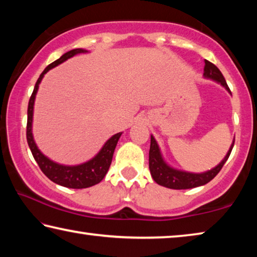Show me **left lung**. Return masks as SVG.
Wrapping results in <instances>:
<instances>
[{"instance_id":"1","label":"left lung","mask_w":257,"mask_h":257,"mask_svg":"<svg viewBox=\"0 0 257 257\" xmlns=\"http://www.w3.org/2000/svg\"><path fill=\"white\" fill-rule=\"evenodd\" d=\"M205 66H204V73L203 77L206 79H210L217 82L223 88L227 90L228 93L230 92L229 87L225 82V79L221 71L217 69L216 66L211 63L210 61L204 60ZM234 144V139L232 141L231 146L229 147V151L223 158L221 162L215 165L214 168L210 169V170L204 171V172H189L185 170H179L171 167L167 161L164 160L162 152H161L160 146L154 138L153 135H151V147H150V171L151 176L153 178V180L156 184L170 189H189L195 188V187H199L210 182L213 178H214L217 173L220 172L222 169L223 164L227 162L230 153H231L232 147Z\"/></svg>"}]
</instances>
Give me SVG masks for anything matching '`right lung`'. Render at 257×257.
Listing matches in <instances>:
<instances>
[{
  "label": "right lung",
  "mask_w": 257,
  "mask_h": 257,
  "mask_svg": "<svg viewBox=\"0 0 257 257\" xmlns=\"http://www.w3.org/2000/svg\"><path fill=\"white\" fill-rule=\"evenodd\" d=\"M89 51L85 49H75L64 53L60 59L55 60L54 62H52L45 68V70L41 73L40 78L36 81L35 85L34 92L30 96L29 103H28V120H27V142L29 145V149L32 151L33 156L37 164L40 165L41 170L44 172V175L49 178L55 184L60 186L67 187V188H73V189H82V188H88L94 185H97L98 182L103 180V178L108 171L110 168L113 153H114L115 146L118 144L119 138L122 135V132L113 135L111 138H108L107 141L104 143L102 149L98 151V153L93 156L92 159L86 161L84 163L75 164V165H67V164H61L55 162V161L47 158L38 149L34 139L33 135V120H34V105H35V99H36V95L40 88L41 81L44 78L45 73L49 72L51 69L58 67L59 64L63 63L64 61L72 58L77 54L80 53H88Z\"/></svg>",
  "instance_id": "obj_1"
}]
</instances>
